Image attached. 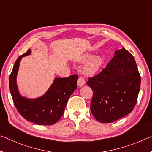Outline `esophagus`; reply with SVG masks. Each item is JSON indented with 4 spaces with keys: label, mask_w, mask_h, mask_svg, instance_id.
<instances>
[{
    "label": "esophagus",
    "mask_w": 152,
    "mask_h": 152,
    "mask_svg": "<svg viewBox=\"0 0 152 152\" xmlns=\"http://www.w3.org/2000/svg\"><path fill=\"white\" fill-rule=\"evenodd\" d=\"M77 83L79 87H82L85 83H86V80H85L84 78L82 77H80L78 79Z\"/></svg>",
    "instance_id": "34e87169"
}]
</instances>
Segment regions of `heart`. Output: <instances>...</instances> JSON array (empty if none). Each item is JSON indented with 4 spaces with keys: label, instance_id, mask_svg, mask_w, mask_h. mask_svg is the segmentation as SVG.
<instances>
[{
    "label": "heart",
    "instance_id": "heart-1",
    "mask_svg": "<svg viewBox=\"0 0 152 152\" xmlns=\"http://www.w3.org/2000/svg\"><path fill=\"white\" fill-rule=\"evenodd\" d=\"M89 54H84L79 57V60L84 61L89 57ZM103 59L100 55L94 56L89 58L83 67V71L87 74H92L97 71L103 65Z\"/></svg>",
    "mask_w": 152,
    "mask_h": 152
}]
</instances>
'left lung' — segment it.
Wrapping results in <instances>:
<instances>
[{
	"label": "left lung",
	"mask_w": 152,
	"mask_h": 152,
	"mask_svg": "<svg viewBox=\"0 0 152 152\" xmlns=\"http://www.w3.org/2000/svg\"><path fill=\"white\" fill-rule=\"evenodd\" d=\"M140 83L134 57L125 48L116 50L107 66L87 82L94 92L90 105L93 115L102 123H111L131 113Z\"/></svg>",
	"instance_id": "8db88e82"
}]
</instances>
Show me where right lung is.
<instances>
[{"label":"right lung","instance_id":"right-lung-1","mask_svg":"<svg viewBox=\"0 0 152 152\" xmlns=\"http://www.w3.org/2000/svg\"><path fill=\"white\" fill-rule=\"evenodd\" d=\"M28 49L15 61L9 77V87L13 102L23 118L37 125L50 126L59 120L63 115L69 97L77 87V74L66 78H55L43 96L27 99L20 95L17 88V73L21 58L31 54Z\"/></svg>","mask_w":152,"mask_h":152}]
</instances>
